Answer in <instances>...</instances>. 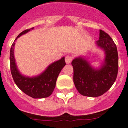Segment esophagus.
<instances>
[{"label":"esophagus","mask_w":128,"mask_h":128,"mask_svg":"<svg viewBox=\"0 0 128 128\" xmlns=\"http://www.w3.org/2000/svg\"><path fill=\"white\" fill-rule=\"evenodd\" d=\"M72 57L70 55H67L66 57H65V62L66 63L68 64V63H70V62H72Z\"/></svg>","instance_id":"obj_1"}]
</instances>
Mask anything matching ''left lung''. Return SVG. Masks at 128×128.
<instances>
[{
  "label": "left lung",
  "instance_id": "left-lung-1",
  "mask_svg": "<svg viewBox=\"0 0 128 128\" xmlns=\"http://www.w3.org/2000/svg\"><path fill=\"white\" fill-rule=\"evenodd\" d=\"M106 54L104 65L96 70L85 60L76 58L72 62L73 82L81 95L88 97L102 96L110 88L116 79L118 71L117 48L108 34L100 30V39L96 42Z\"/></svg>",
  "mask_w": 128,
  "mask_h": 128
}]
</instances>
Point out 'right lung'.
I'll list each match as a JSON object with an SVG mask.
<instances>
[{
	"label": "right lung",
	"instance_id": "1",
	"mask_svg": "<svg viewBox=\"0 0 128 128\" xmlns=\"http://www.w3.org/2000/svg\"><path fill=\"white\" fill-rule=\"evenodd\" d=\"M32 28L33 27L24 30L17 36L16 40L21 35L26 33ZM15 40L10 48V62L12 76L16 84L25 94L34 99H40L49 97L52 94L56 87V83L59 74L66 65L65 58H62L59 61L52 63L40 75L32 78L24 76L20 73L15 63L14 56Z\"/></svg>",
	"mask_w": 128,
	"mask_h": 128
}]
</instances>
